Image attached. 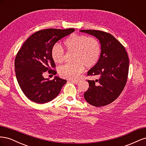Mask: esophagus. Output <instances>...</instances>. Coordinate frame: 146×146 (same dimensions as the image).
<instances>
[{"mask_svg": "<svg viewBox=\"0 0 146 146\" xmlns=\"http://www.w3.org/2000/svg\"><path fill=\"white\" fill-rule=\"evenodd\" d=\"M70 81L72 83H78L79 82V80H74H74L73 79L72 80H70Z\"/></svg>", "mask_w": 146, "mask_h": 146, "instance_id": "34e87169", "label": "esophagus"}]
</instances>
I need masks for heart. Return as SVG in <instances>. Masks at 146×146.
I'll list each match as a JSON object with an SVG mask.
<instances>
[{
	"mask_svg": "<svg viewBox=\"0 0 146 146\" xmlns=\"http://www.w3.org/2000/svg\"><path fill=\"white\" fill-rule=\"evenodd\" d=\"M68 53L73 54V63L63 65L58 69L61 77L68 79L77 78L83 71L84 67L91 68L98 63L101 53L99 41L94 38L86 35H72L64 42ZM51 56L57 64H60L64 59V52L59 45L53 47Z\"/></svg>",
	"mask_w": 146,
	"mask_h": 146,
	"instance_id": "obj_1",
	"label": "heart"
}]
</instances>
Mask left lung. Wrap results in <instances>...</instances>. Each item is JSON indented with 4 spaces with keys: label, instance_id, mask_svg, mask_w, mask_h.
<instances>
[{
    "label": "left lung",
    "instance_id": "8db88e82",
    "mask_svg": "<svg viewBox=\"0 0 146 146\" xmlns=\"http://www.w3.org/2000/svg\"><path fill=\"white\" fill-rule=\"evenodd\" d=\"M99 39L101 46L100 58L88 76H96L88 80L89 88L84 93L88 103L96 107H103L115 100L124 88L129 73V59L121 42L111 34L95 30H81Z\"/></svg>",
    "mask_w": 146,
    "mask_h": 146
}]
</instances>
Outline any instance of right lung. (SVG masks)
I'll return each mask as SVG.
<instances>
[{
	"label": "right lung",
	"mask_w": 146,
	"mask_h": 146,
	"mask_svg": "<svg viewBox=\"0 0 146 146\" xmlns=\"http://www.w3.org/2000/svg\"><path fill=\"white\" fill-rule=\"evenodd\" d=\"M74 29H48L33 33L25 41L16 56L15 68L17 82L27 98L35 103L48 102L58 95L67 82L55 76L52 80L44 78L43 74L48 71L56 75L52 68L55 64L51 56L55 43L74 32Z\"/></svg>",
	"instance_id": "right-lung-1"
}]
</instances>
